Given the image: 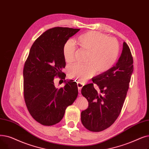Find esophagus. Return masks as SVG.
<instances>
[{
    "instance_id": "34e87169",
    "label": "esophagus",
    "mask_w": 149,
    "mask_h": 149,
    "mask_svg": "<svg viewBox=\"0 0 149 149\" xmlns=\"http://www.w3.org/2000/svg\"><path fill=\"white\" fill-rule=\"evenodd\" d=\"M77 87H78V91H79V93H81V89L83 87V86H84V84L82 82H77Z\"/></svg>"
}]
</instances>
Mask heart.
I'll list each match as a JSON object with an SVG mask.
<instances>
[{
    "instance_id": "obj_1",
    "label": "heart",
    "mask_w": 149,
    "mask_h": 149,
    "mask_svg": "<svg viewBox=\"0 0 149 149\" xmlns=\"http://www.w3.org/2000/svg\"><path fill=\"white\" fill-rule=\"evenodd\" d=\"M80 48L88 52L86 65L74 64L68 68L70 78L84 81L93 76L104 73L110 70L116 63L120 52L118 41L114 38L97 31H88L77 38ZM77 47L74 42L68 40L63 47V56L69 63L75 61Z\"/></svg>"
}]
</instances>
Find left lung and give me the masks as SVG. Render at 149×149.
<instances>
[{"label":"left lung","instance_id":"1","mask_svg":"<svg viewBox=\"0 0 149 149\" xmlns=\"http://www.w3.org/2000/svg\"><path fill=\"white\" fill-rule=\"evenodd\" d=\"M129 47L123 43L122 53L115 66L84 86L81 93L88 102V107L81 112V122L87 129L98 132L110 127L119 116L129 90L133 70ZM96 84L100 92L94 88Z\"/></svg>","mask_w":149,"mask_h":149}]
</instances>
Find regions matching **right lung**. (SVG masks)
Instances as JSON below:
<instances>
[{
  "label": "right lung",
  "mask_w": 149,
  "mask_h": 149,
  "mask_svg": "<svg viewBox=\"0 0 149 149\" xmlns=\"http://www.w3.org/2000/svg\"><path fill=\"white\" fill-rule=\"evenodd\" d=\"M79 30L67 27L48 30L34 41L25 62V102L31 116L44 125L60 122L67 107L74 102L78 95L76 82L66 81V74L62 69L66 64L62 52L63 45ZM56 76L65 80L64 88L55 87Z\"/></svg>",
  "instance_id": "1"
}]
</instances>
